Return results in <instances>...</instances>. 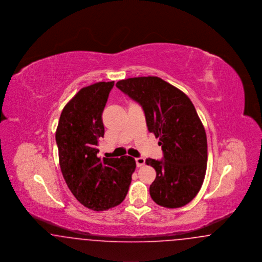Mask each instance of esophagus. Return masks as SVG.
<instances>
[{
  "label": "esophagus",
  "instance_id": "34e87169",
  "mask_svg": "<svg viewBox=\"0 0 262 262\" xmlns=\"http://www.w3.org/2000/svg\"><path fill=\"white\" fill-rule=\"evenodd\" d=\"M136 163H137V167H141L145 164V159L142 157H138V158H136Z\"/></svg>",
  "mask_w": 262,
  "mask_h": 262
}]
</instances>
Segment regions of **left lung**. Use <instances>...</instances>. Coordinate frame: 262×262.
<instances>
[{"label": "left lung", "instance_id": "8db88e82", "mask_svg": "<svg viewBox=\"0 0 262 262\" xmlns=\"http://www.w3.org/2000/svg\"><path fill=\"white\" fill-rule=\"evenodd\" d=\"M116 86L141 106L148 130L162 147L161 160L146 159L156 171L151 199L167 208L186 205L199 193L207 164L206 134L193 104L157 76L127 78Z\"/></svg>", "mask_w": 262, "mask_h": 262}]
</instances>
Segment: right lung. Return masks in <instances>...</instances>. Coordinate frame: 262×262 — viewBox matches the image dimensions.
Masks as SVG:
<instances>
[{
    "instance_id": "1",
    "label": "right lung",
    "mask_w": 262,
    "mask_h": 262,
    "mask_svg": "<svg viewBox=\"0 0 262 262\" xmlns=\"http://www.w3.org/2000/svg\"><path fill=\"white\" fill-rule=\"evenodd\" d=\"M113 86L103 81L81 88L62 109L56 132L62 177L75 199L94 211L125 200L137 167L130 156L98 157L102 113Z\"/></svg>"
}]
</instances>
